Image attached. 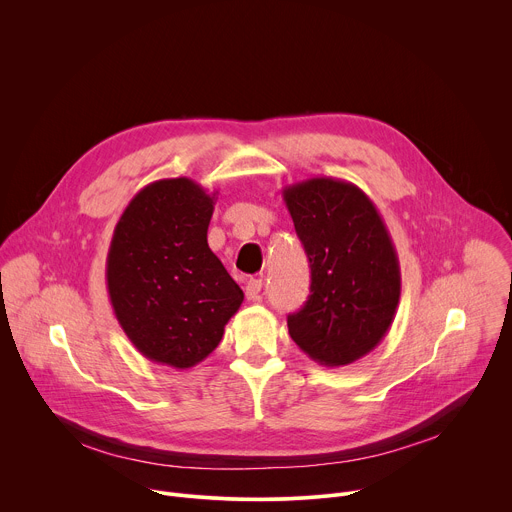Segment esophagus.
<instances>
[{
    "label": "esophagus",
    "instance_id": "esophagus-1",
    "mask_svg": "<svg viewBox=\"0 0 512 512\" xmlns=\"http://www.w3.org/2000/svg\"><path fill=\"white\" fill-rule=\"evenodd\" d=\"M261 289H263V279H249L247 285H245V296H247V300H251V302L259 300Z\"/></svg>",
    "mask_w": 512,
    "mask_h": 512
}]
</instances>
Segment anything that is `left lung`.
I'll return each instance as SVG.
<instances>
[{"label":"left lung","instance_id":"left-lung-1","mask_svg":"<svg viewBox=\"0 0 512 512\" xmlns=\"http://www.w3.org/2000/svg\"><path fill=\"white\" fill-rule=\"evenodd\" d=\"M283 200L312 269L308 302L287 316L289 336L324 367H346L393 324L401 296L395 245L375 202L346 180L291 184Z\"/></svg>","mask_w":512,"mask_h":512}]
</instances>
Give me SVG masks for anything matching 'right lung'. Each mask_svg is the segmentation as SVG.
Returning a JSON list of instances; mask_svg holds the SVG:
<instances>
[{
  "mask_svg": "<svg viewBox=\"0 0 512 512\" xmlns=\"http://www.w3.org/2000/svg\"><path fill=\"white\" fill-rule=\"evenodd\" d=\"M216 194L190 178L148 184L123 210L107 253L119 326L145 358L174 369L204 360L245 298L206 241Z\"/></svg>",
  "mask_w": 512,
  "mask_h": 512,
  "instance_id": "add662e5",
  "label": "right lung"
}]
</instances>
